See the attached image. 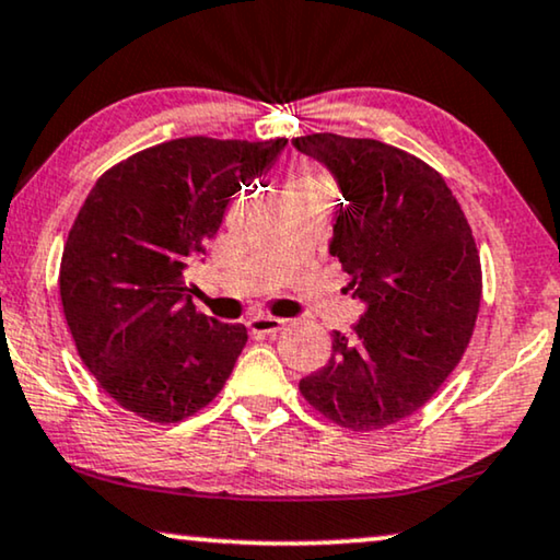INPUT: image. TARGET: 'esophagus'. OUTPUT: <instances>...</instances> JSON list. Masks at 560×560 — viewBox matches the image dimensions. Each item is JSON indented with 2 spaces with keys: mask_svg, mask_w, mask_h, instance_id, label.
Returning a JSON list of instances; mask_svg holds the SVG:
<instances>
[{
  "mask_svg": "<svg viewBox=\"0 0 560 560\" xmlns=\"http://www.w3.org/2000/svg\"><path fill=\"white\" fill-rule=\"evenodd\" d=\"M283 327V319L279 317H269V314H258V317L248 319V329L250 335H273Z\"/></svg>",
  "mask_w": 560,
  "mask_h": 560,
  "instance_id": "34e87169",
  "label": "esophagus"
}]
</instances>
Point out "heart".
<instances>
[{"label":"heart","instance_id":"obj_1","mask_svg":"<svg viewBox=\"0 0 560 560\" xmlns=\"http://www.w3.org/2000/svg\"><path fill=\"white\" fill-rule=\"evenodd\" d=\"M296 195H317V198H325L327 183L317 175H306L302 179H296Z\"/></svg>","mask_w":560,"mask_h":560}]
</instances>
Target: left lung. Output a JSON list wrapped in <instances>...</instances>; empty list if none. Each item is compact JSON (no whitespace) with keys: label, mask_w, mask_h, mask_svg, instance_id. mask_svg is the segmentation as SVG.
Returning a JSON list of instances; mask_svg holds the SVG:
<instances>
[{"label":"left lung","mask_w":560,"mask_h":560,"mask_svg":"<svg viewBox=\"0 0 560 560\" xmlns=\"http://www.w3.org/2000/svg\"><path fill=\"white\" fill-rule=\"evenodd\" d=\"M291 144L340 187L329 254L365 306L299 390L337 427L385 429L419 411L467 350L482 299L475 238L444 177L413 154L337 133Z\"/></svg>","instance_id":"1"}]
</instances>
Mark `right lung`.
<instances>
[{
	"label": "right lung",
	"instance_id": "right-lung-1",
	"mask_svg": "<svg viewBox=\"0 0 560 560\" xmlns=\"http://www.w3.org/2000/svg\"><path fill=\"white\" fill-rule=\"evenodd\" d=\"M287 139H175L116 164L70 228L60 299L78 355L108 396L147 421L198 413L248 335L195 310L185 271L233 195L266 175Z\"/></svg>",
	"mask_w": 560,
	"mask_h": 560
}]
</instances>
